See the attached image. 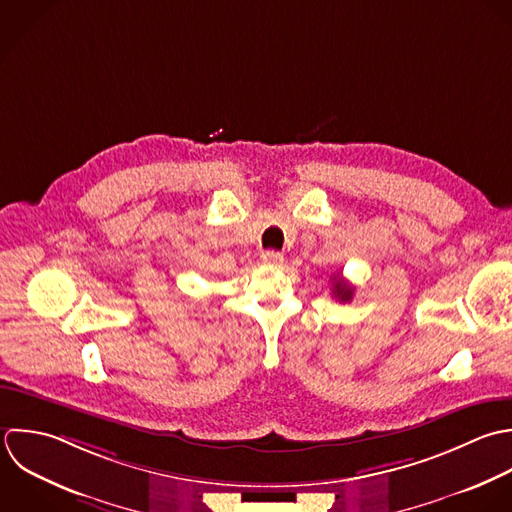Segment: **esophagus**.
Listing matches in <instances>:
<instances>
[{
  "instance_id": "obj_1",
  "label": "esophagus",
  "mask_w": 512,
  "mask_h": 512,
  "mask_svg": "<svg viewBox=\"0 0 512 512\" xmlns=\"http://www.w3.org/2000/svg\"><path fill=\"white\" fill-rule=\"evenodd\" d=\"M261 261L265 265H281L283 263V255L277 251H263L261 253Z\"/></svg>"
}]
</instances>
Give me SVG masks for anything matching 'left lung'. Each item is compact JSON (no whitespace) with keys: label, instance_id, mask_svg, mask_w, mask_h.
I'll return each instance as SVG.
<instances>
[{"label":"left lung","instance_id":"1","mask_svg":"<svg viewBox=\"0 0 512 512\" xmlns=\"http://www.w3.org/2000/svg\"><path fill=\"white\" fill-rule=\"evenodd\" d=\"M353 293H355L353 285H349L341 275L333 277V297L335 299H339L341 303H347L353 299Z\"/></svg>","mask_w":512,"mask_h":512}]
</instances>
